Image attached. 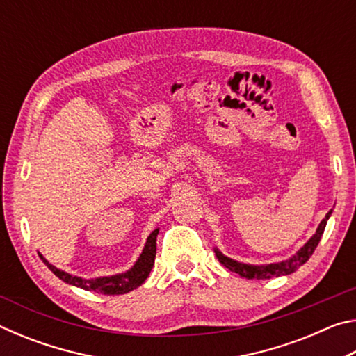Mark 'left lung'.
Returning <instances> with one entry per match:
<instances>
[{
	"instance_id": "8db88e82",
	"label": "left lung",
	"mask_w": 356,
	"mask_h": 356,
	"mask_svg": "<svg viewBox=\"0 0 356 356\" xmlns=\"http://www.w3.org/2000/svg\"><path fill=\"white\" fill-rule=\"evenodd\" d=\"M331 212H333V210H330V212L325 215V218L322 220L321 225H318L316 234L305 243L303 248L298 250L297 254L292 256L291 259H287L284 262L268 264V265H250V264H242V262L234 261L231 257H226L216 248H215V254L226 268L231 270V272H236L237 275H240L242 278H246V280H270V278H275V276L291 275L312 256V252H314L318 242H321V237L325 231V226H327V221L330 218Z\"/></svg>"
}]
</instances>
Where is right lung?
I'll use <instances>...</instances> for the list:
<instances>
[{
	"mask_svg": "<svg viewBox=\"0 0 356 356\" xmlns=\"http://www.w3.org/2000/svg\"><path fill=\"white\" fill-rule=\"evenodd\" d=\"M156 236H159V229L152 231V234L147 237V242L144 245V250L141 256L138 257L134 267L129 272L114 275V276H104V278H94V280H84L78 278V276H72L69 273L63 272V270L56 268L55 265H51L47 259L39 254L42 261L48 268L55 273L59 280H63L67 284L81 287L84 291H91L104 295H120L134 291L138 286H141L144 281L147 280L150 270L154 267L155 254H156Z\"/></svg>",
	"mask_w": 356,
	"mask_h": 356,
	"instance_id": "add662e5",
	"label": "right lung"
}]
</instances>
